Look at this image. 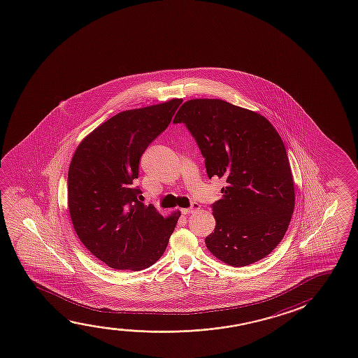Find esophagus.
Instances as JSON below:
<instances>
[{
  "mask_svg": "<svg viewBox=\"0 0 358 358\" xmlns=\"http://www.w3.org/2000/svg\"><path fill=\"white\" fill-rule=\"evenodd\" d=\"M201 208V204L197 202H193L192 206L187 209H182V215H189V213H194Z\"/></svg>",
  "mask_w": 358,
  "mask_h": 358,
  "instance_id": "esophagus-1",
  "label": "esophagus"
}]
</instances>
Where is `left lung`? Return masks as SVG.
<instances>
[{
    "label": "left lung",
    "mask_w": 358,
    "mask_h": 358,
    "mask_svg": "<svg viewBox=\"0 0 358 358\" xmlns=\"http://www.w3.org/2000/svg\"><path fill=\"white\" fill-rule=\"evenodd\" d=\"M181 122L199 145L209 178L226 180L222 199L212 204L209 252L231 266L265 258L285 236L295 206L280 135L264 116L220 99L188 100L173 119Z\"/></svg>",
    "instance_id": "obj_1"
}]
</instances>
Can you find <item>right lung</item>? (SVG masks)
<instances>
[{
  "mask_svg": "<svg viewBox=\"0 0 358 358\" xmlns=\"http://www.w3.org/2000/svg\"><path fill=\"white\" fill-rule=\"evenodd\" d=\"M182 99L122 111L79 143L68 171L73 227L94 257L116 270L146 269L166 250L180 212L164 218L134 186L150 143L169 127Z\"/></svg>",
  "mask_w": 358,
  "mask_h": 358,
  "instance_id": "1",
  "label": "right lung"
}]
</instances>
